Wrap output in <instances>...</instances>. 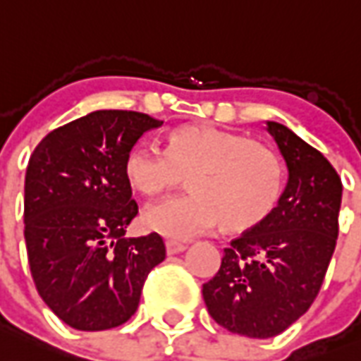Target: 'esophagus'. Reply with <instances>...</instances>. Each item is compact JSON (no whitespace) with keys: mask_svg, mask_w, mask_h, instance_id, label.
<instances>
[{"mask_svg":"<svg viewBox=\"0 0 361 361\" xmlns=\"http://www.w3.org/2000/svg\"><path fill=\"white\" fill-rule=\"evenodd\" d=\"M166 250L167 254H178L183 252V250H186V245L178 241H166Z\"/></svg>","mask_w":361,"mask_h":361,"instance_id":"34e87169","label":"esophagus"}]
</instances>
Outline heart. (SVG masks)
I'll use <instances>...</instances> for the list:
<instances>
[{
  "label": "heart",
  "mask_w": 361,
  "mask_h": 361,
  "mask_svg": "<svg viewBox=\"0 0 361 361\" xmlns=\"http://www.w3.org/2000/svg\"><path fill=\"white\" fill-rule=\"evenodd\" d=\"M124 175L139 194L158 197L186 177L190 194L149 207L142 222L171 239H188L222 222L226 231L258 226L275 209L284 184L269 145L211 124H184L166 137L164 152L135 145Z\"/></svg>",
  "instance_id": "obj_1"
}]
</instances>
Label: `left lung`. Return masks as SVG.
Here are the masks:
<instances>
[{"label": "left lung", "instance_id": "left-lung-1", "mask_svg": "<svg viewBox=\"0 0 361 361\" xmlns=\"http://www.w3.org/2000/svg\"><path fill=\"white\" fill-rule=\"evenodd\" d=\"M288 167L279 205L231 239L216 275L203 284L212 320L231 334L269 339L317 300L339 235L343 183L322 152L286 126L267 122Z\"/></svg>", "mask_w": 361, "mask_h": 361}]
</instances>
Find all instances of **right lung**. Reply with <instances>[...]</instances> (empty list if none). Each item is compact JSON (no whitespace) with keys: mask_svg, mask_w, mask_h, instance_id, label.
I'll return each mask as SVG.
<instances>
[{"mask_svg":"<svg viewBox=\"0 0 361 361\" xmlns=\"http://www.w3.org/2000/svg\"><path fill=\"white\" fill-rule=\"evenodd\" d=\"M161 126L135 111H96L44 137L27 161L24 239L39 295L61 322L102 331L128 322L166 258L158 233L124 237L135 200L126 154Z\"/></svg>","mask_w":361,"mask_h":361,"instance_id":"obj_1","label":"right lung"}]
</instances>
